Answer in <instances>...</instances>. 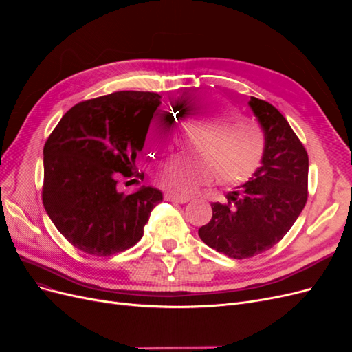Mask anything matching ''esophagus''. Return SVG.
Wrapping results in <instances>:
<instances>
[{
    "instance_id": "1",
    "label": "esophagus",
    "mask_w": 352,
    "mask_h": 352,
    "mask_svg": "<svg viewBox=\"0 0 352 352\" xmlns=\"http://www.w3.org/2000/svg\"><path fill=\"white\" fill-rule=\"evenodd\" d=\"M166 199L172 201V202H179V204H186V202L190 201L189 197L185 195H175V194H166Z\"/></svg>"
}]
</instances>
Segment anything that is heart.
<instances>
[{"mask_svg":"<svg viewBox=\"0 0 352 352\" xmlns=\"http://www.w3.org/2000/svg\"><path fill=\"white\" fill-rule=\"evenodd\" d=\"M185 109L202 133L198 151L208 157L221 180L241 182L254 175L264 155V135L257 123L241 119L235 104L214 94L192 95L185 101ZM167 132L164 120L154 119L148 127V140L162 144ZM212 167L204 162L175 158L158 170V179L170 189L188 192L212 176Z\"/></svg>","mask_w":352,"mask_h":352,"instance_id":"obj_1","label":"heart"}]
</instances>
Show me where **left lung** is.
Here are the masks:
<instances>
[{
    "instance_id": "8db88e82",
    "label": "left lung",
    "mask_w": 352,
    "mask_h": 352,
    "mask_svg": "<svg viewBox=\"0 0 352 352\" xmlns=\"http://www.w3.org/2000/svg\"><path fill=\"white\" fill-rule=\"evenodd\" d=\"M264 132L261 166L248 182L212 202L202 242L230 258H250L270 250L292 228L307 202L308 155L287 120L267 101H248Z\"/></svg>"
}]
</instances>
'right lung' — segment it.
<instances>
[{"mask_svg": "<svg viewBox=\"0 0 352 352\" xmlns=\"http://www.w3.org/2000/svg\"><path fill=\"white\" fill-rule=\"evenodd\" d=\"M160 98L155 92L120 91L79 102L47 140L42 202L78 250L107 257L133 247L163 201L153 186L129 195L117 189L120 176H133Z\"/></svg>", "mask_w": 352, "mask_h": 352, "instance_id": "1", "label": "right lung"}]
</instances>
